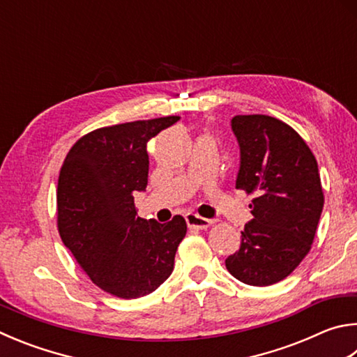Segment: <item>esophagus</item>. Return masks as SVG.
<instances>
[{"label": "esophagus", "mask_w": 357, "mask_h": 357, "mask_svg": "<svg viewBox=\"0 0 357 357\" xmlns=\"http://www.w3.org/2000/svg\"><path fill=\"white\" fill-rule=\"evenodd\" d=\"M185 222L189 225V228H195V229H207L209 226L213 225V220L199 217L198 213H193V212L185 213Z\"/></svg>", "instance_id": "obj_1"}]
</instances>
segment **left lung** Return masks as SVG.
Masks as SVG:
<instances>
[{
	"label": "left lung",
	"mask_w": 357,
	"mask_h": 357,
	"mask_svg": "<svg viewBox=\"0 0 357 357\" xmlns=\"http://www.w3.org/2000/svg\"><path fill=\"white\" fill-rule=\"evenodd\" d=\"M231 128L241 146L236 189L256 198L241 248L225 264L248 286H271L312 246L325 203L319 165L301 135L275 116L236 115Z\"/></svg>",
	"instance_id": "obj_1"
}]
</instances>
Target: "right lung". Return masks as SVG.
Returning <instances> with one entry per match:
<instances>
[{
	"mask_svg": "<svg viewBox=\"0 0 357 357\" xmlns=\"http://www.w3.org/2000/svg\"><path fill=\"white\" fill-rule=\"evenodd\" d=\"M179 116L95 129L76 142L57 183V228L76 262L101 290L139 298L172 275L187 225L137 215L134 192L148 184L146 144Z\"/></svg>",
	"mask_w": 357,
	"mask_h": 357,
	"instance_id": "obj_1",
	"label": "right lung"
}]
</instances>
